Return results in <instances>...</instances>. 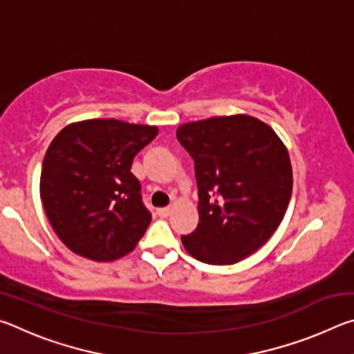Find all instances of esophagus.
Returning <instances> with one entry per match:
<instances>
[{"instance_id":"obj_1","label":"esophagus","mask_w":354,"mask_h":354,"mask_svg":"<svg viewBox=\"0 0 354 354\" xmlns=\"http://www.w3.org/2000/svg\"><path fill=\"white\" fill-rule=\"evenodd\" d=\"M158 214L160 215V217H169V215L171 214V207L170 206L160 207V209H158Z\"/></svg>"}]
</instances>
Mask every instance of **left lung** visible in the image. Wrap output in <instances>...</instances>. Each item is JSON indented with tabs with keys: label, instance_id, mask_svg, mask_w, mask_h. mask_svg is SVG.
Instances as JSON below:
<instances>
[{
	"label": "left lung",
	"instance_id": "left-lung-1",
	"mask_svg": "<svg viewBox=\"0 0 354 354\" xmlns=\"http://www.w3.org/2000/svg\"><path fill=\"white\" fill-rule=\"evenodd\" d=\"M176 137L195 162L196 230L181 236L201 262L230 266L254 253L277 231L292 195V165L277 133L250 115L181 124Z\"/></svg>",
	"mask_w": 354,
	"mask_h": 354
}]
</instances>
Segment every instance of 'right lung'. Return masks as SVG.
Listing matches in <instances>:
<instances>
[{
	"label": "right lung",
	"mask_w": 354,
	"mask_h": 354,
	"mask_svg": "<svg viewBox=\"0 0 354 354\" xmlns=\"http://www.w3.org/2000/svg\"><path fill=\"white\" fill-rule=\"evenodd\" d=\"M158 128L115 118L84 120L46 149L40 198L59 239L92 261L118 259L136 248L151 221L133 160Z\"/></svg>",
	"instance_id": "obj_1"
}]
</instances>
